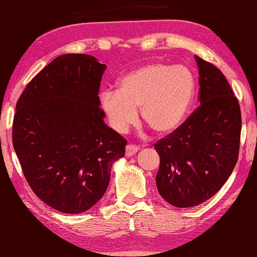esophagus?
Listing matches in <instances>:
<instances>
[{
	"instance_id": "obj_1",
	"label": "esophagus",
	"mask_w": 257,
	"mask_h": 257,
	"mask_svg": "<svg viewBox=\"0 0 257 257\" xmlns=\"http://www.w3.org/2000/svg\"><path fill=\"white\" fill-rule=\"evenodd\" d=\"M138 150H139L138 146H136L134 144H130V145L127 146V147H125V156H133V155L137 153Z\"/></svg>"
}]
</instances>
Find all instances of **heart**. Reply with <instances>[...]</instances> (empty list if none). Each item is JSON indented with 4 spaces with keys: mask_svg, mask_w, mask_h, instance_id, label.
<instances>
[{
    "mask_svg": "<svg viewBox=\"0 0 257 257\" xmlns=\"http://www.w3.org/2000/svg\"><path fill=\"white\" fill-rule=\"evenodd\" d=\"M196 92L193 72L184 65L154 62L124 74L117 90L101 93V108L111 127L124 133L143 121L157 135H169L187 118Z\"/></svg>",
    "mask_w": 257,
    "mask_h": 257,
    "instance_id": "b5f03b06",
    "label": "heart"
}]
</instances>
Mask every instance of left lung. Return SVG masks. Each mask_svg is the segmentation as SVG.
Instances as JSON below:
<instances>
[{
	"label": "left lung",
	"mask_w": 257,
	"mask_h": 257,
	"mask_svg": "<svg viewBox=\"0 0 257 257\" xmlns=\"http://www.w3.org/2000/svg\"><path fill=\"white\" fill-rule=\"evenodd\" d=\"M199 107L174 133L154 145L159 155L156 184L176 207H194L223 187L238 159L242 114L225 75L195 57Z\"/></svg>",
	"instance_id": "obj_1"
}]
</instances>
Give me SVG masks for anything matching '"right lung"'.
Returning <instances> with one entry per match:
<instances>
[{
    "mask_svg": "<svg viewBox=\"0 0 257 257\" xmlns=\"http://www.w3.org/2000/svg\"><path fill=\"white\" fill-rule=\"evenodd\" d=\"M105 64L92 55L55 58L17 102L13 147L33 193L67 214L83 213L107 190L125 140L103 121L99 89Z\"/></svg>",
    "mask_w": 257,
    "mask_h": 257,
    "instance_id": "right-lung-1",
    "label": "right lung"
}]
</instances>
